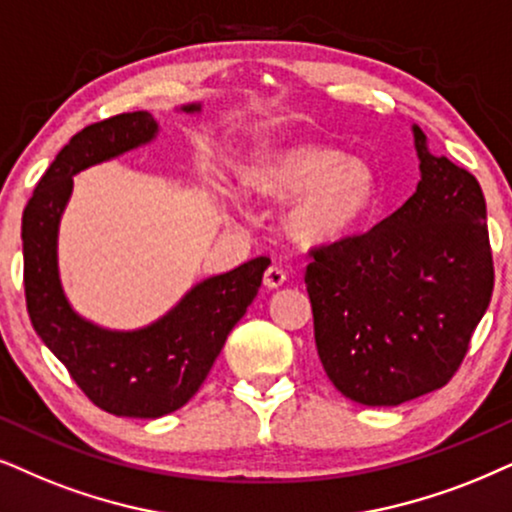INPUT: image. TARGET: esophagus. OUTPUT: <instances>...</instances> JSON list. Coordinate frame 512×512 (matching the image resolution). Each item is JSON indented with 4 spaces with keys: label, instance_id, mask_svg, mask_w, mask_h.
I'll list each match as a JSON object with an SVG mask.
<instances>
[{
    "label": "esophagus",
    "instance_id": "34e87169",
    "mask_svg": "<svg viewBox=\"0 0 512 512\" xmlns=\"http://www.w3.org/2000/svg\"><path fill=\"white\" fill-rule=\"evenodd\" d=\"M286 278H288V274H286V269L281 267V264H269L267 271H264V286L278 288V286H283V283H286Z\"/></svg>",
    "mask_w": 512,
    "mask_h": 512
}]
</instances>
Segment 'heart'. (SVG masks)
<instances>
[{
  "label": "heart",
  "mask_w": 512,
  "mask_h": 512,
  "mask_svg": "<svg viewBox=\"0 0 512 512\" xmlns=\"http://www.w3.org/2000/svg\"><path fill=\"white\" fill-rule=\"evenodd\" d=\"M243 184L264 198L297 196L290 229L307 243L335 241L357 229L378 198L366 160L319 141L262 148L243 167Z\"/></svg>",
  "instance_id": "obj_1"
}]
</instances>
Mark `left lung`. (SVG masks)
Segmentation results:
<instances>
[{"instance_id":"8db88e82","label":"left lung","mask_w":512,"mask_h":512,"mask_svg":"<svg viewBox=\"0 0 512 512\" xmlns=\"http://www.w3.org/2000/svg\"><path fill=\"white\" fill-rule=\"evenodd\" d=\"M420 181L364 234L314 245L304 271L316 352L364 406H399L454 378L494 290L480 181L432 155L413 127Z\"/></svg>"}]
</instances>
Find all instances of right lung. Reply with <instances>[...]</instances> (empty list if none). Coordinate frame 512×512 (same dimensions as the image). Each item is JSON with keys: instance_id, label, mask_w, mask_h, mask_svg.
Wrapping results in <instances>:
<instances>
[{"instance_id": "right-lung-1", "label": "right lung", "mask_w": 512, "mask_h": 512, "mask_svg": "<svg viewBox=\"0 0 512 512\" xmlns=\"http://www.w3.org/2000/svg\"><path fill=\"white\" fill-rule=\"evenodd\" d=\"M155 132L158 125L146 111L84 127L61 148L23 210V286L32 328L92 404L127 418L167 416L200 390L271 262L252 257L229 274L198 283L170 314L134 333L103 331L70 309L58 281L56 234L73 174L146 144Z\"/></svg>"}]
</instances>
